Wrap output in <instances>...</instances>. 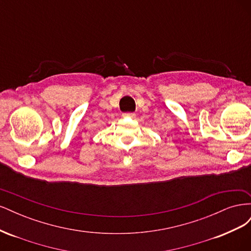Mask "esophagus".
Instances as JSON below:
<instances>
[{"mask_svg": "<svg viewBox=\"0 0 251 251\" xmlns=\"http://www.w3.org/2000/svg\"><path fill=\"white\" fill-rule=\"evenodd\" d=\"M123 116H124L125 118H130V119H133V118H135L136 114H135V113H125Z\"/></svg>", "mask_w": 251, "mask_h": 251, "instance_id": "34e87169", "label": "esophagus"}]
</instances>
